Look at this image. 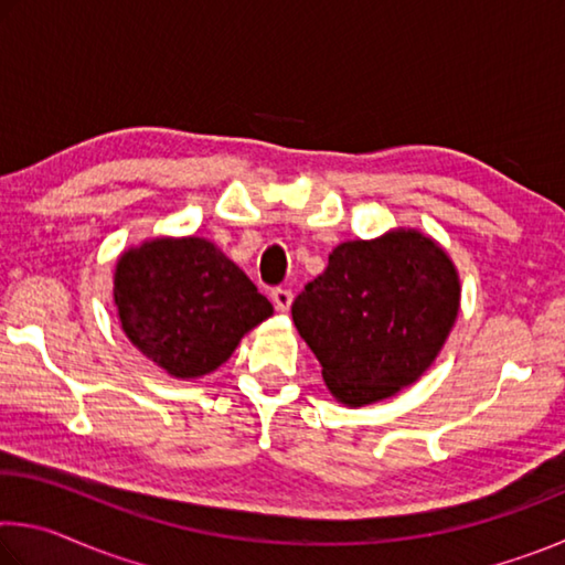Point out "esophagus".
I'll use <instances>...</instances> for the list:
<instances>
[{
    "mask_svg": "<svg viewBox=\"0 0 565 565\" xmlns=\"http://www.w3.org/2000/svg\"><path fill=\"white\" fill-rule=\"evenodd\" d=\"M291 291L289 289H274L271 291V301H274V306H276V311H289V306H291Z\"/></svg>",
    "mask_w": 565,
    "mask_h": 565,
    "instance_id": "esophagus-1",
    "label": "esophagus"
}]
</instances>
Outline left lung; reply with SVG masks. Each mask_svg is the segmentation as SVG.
<instances>
[{
    "label": "left lung",
    "mask_w": 565,
    "mask_h": 565,
    "mask_svg": "<svg viewBox=\"0 0 565 565\" xmlns=\"http://www.w3.org/2000/svg\"><path fill=\"white\" fill-rule=\"evenodd\" d=\"M461 309L446 248L418 228L343 242L291 306L323 384L343 406L396 396L426 374Z\"/></svg>",
    "instance_id": "left-lung-1"
}]
</instances>
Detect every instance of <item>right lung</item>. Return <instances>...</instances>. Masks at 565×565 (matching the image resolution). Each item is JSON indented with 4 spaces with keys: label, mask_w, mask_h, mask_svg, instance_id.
<instances>
[{
    "label": "right lung",
    "mask_w": 565,
    "mask_h": 565,
    "mask_svg": "<svg viewBox=\"0 0 565 565\" xmlns=\"http://www.w3.org/2000/svg\"><path fill=\"white\" fill-rule=\"evenodd\" d=\"M121 331L171 379H202L274 313L252 279L204 236H154L114 266Z\"/></svg>",
    "instance_id": "add662e5"
}]
</instances>
